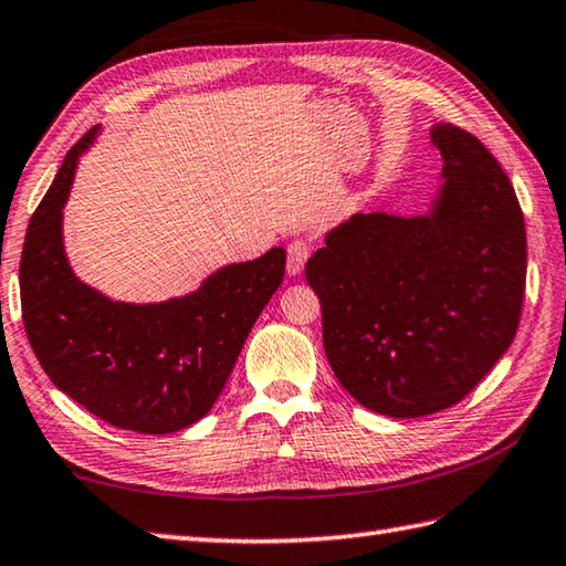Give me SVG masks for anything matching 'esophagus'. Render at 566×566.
Segmentation results:
<instances>
[{
    "label": "esophagus",
    "instance_id": "34e87169",
    "mask_svg": "<svg viewBox=\"0 0 566 566\" xmlns=\"http://www.w3.org/2000/svg\"><path fill=\"white\" fill-rule=\"evenodd\" d=\"M308 254H312V250H308L304 240H292L290 248H286V274L290 276L302 274Z\"/></svg>",
    "mask_w": 566,
    "mask_h": 566
}]
</instances>
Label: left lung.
<instances>
[{
  "label": "left lung",
  "instance_id": "left-lung-1",
  "mask_svg": "<svg viewBox=\"0 0 566 566\" xmlns=\"http://www.w3.org/2000/svg\"><path fill=\"white\" fill-rule=\"evenodd\" d=\"M429 135L441 186L427 213L350 216L306 262L336 378L397 419L463 400L511 348L525 294L511 179L469 132L437 125Z\"/></svg>",
  "mask_w": 566,
  "mask_h": 566
}]
</instances>
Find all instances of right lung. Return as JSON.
I'll use <instances>...</instances> for the list:
<instances>
[{
    "label": "right lung",
    "mask_w": 566,
    "mask_h": 566,
    "mask_svg": "<svg viewBox=\"0 0 566 566\" xmlns=\"http://www.w3.org/2000/svg\"><path fill=\"white\" fill-rule=\"evenodd\" d=\"M99 125L65 154L33 213L19 264L21 314L51 382L113 427L171 434L210 412L254 321L280 290L286 250L210 272L164 302H119L77 280L63 245V208Z\"/></svg>",
    "instance_id": "add662e5"
}]
</instances>
